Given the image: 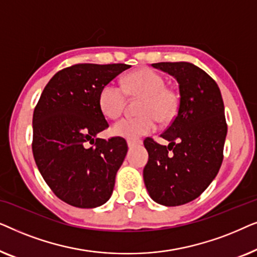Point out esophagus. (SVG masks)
<instances>
[{"label": "esophagus", "mask_w": 257, "mask_h": 257, "mask_svg": "<svg viewBox=\"0 0 257 257\" xmlns=\"http://www.w3.org/2000/svg\"><path fill=\"white\" fill-rule=\"evenodd\" d=\"M127 145H128V149H132V147L136 146V143L132 142V140H127Z\"/></svg>", "instance_id": "esophagus-1"}]
</instances>
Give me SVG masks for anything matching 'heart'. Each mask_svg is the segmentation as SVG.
I'll list each match as a JSON object with an SVG mask.
<instances>
[{
    "instance_id": "heart-1",
    "label": "heart",
    "mask_w": 257,
    "mask_h": 257,
    "mask_svg": "<svg viewBox=\"0 0 257 257\" xmlns=\"http://www.w3.org/2000/svg\"><path fill=\"white\" fill-rule=\"evenodd\" d=\"M142 98L139 115L126 117L115 122L112 132L128 139L149 135L157 128V121L168 122L178 113L180 98L177 91L166 86V78L151 68L136 70L126 77L122 86L114 82L104 84L98 103L104 115L117 119L127 105V97Z\"/></svg>"
}]
</instances>
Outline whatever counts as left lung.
I'll use <instances>...</instances> for the list:
<instances>
[{
	"instance_id": "8db88e82",
	"label": "left lung",
	"mask_w": 257,
	"mask_h": 257,
	"mask_svg": "<svg viewBox=\"0 0 257 257\" xmlns=\"http://www.w3.org/2000/svg\"><path fill=\"white\" fill-rule=\"evenodd\" d=\"M152 65L175 77L180 103L177 115L160 136L170 145L152 138L144 140L149 151L144 181L154 201L180 206L201 195L222 164L227 136L223 100L215 80L192 63Z\"/></svg>"
}]
</instances>
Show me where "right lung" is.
<instances>
[{
	"mask_svg": "<svg viewBox=\"0 0 257 257\" xmlns=\"http://www.w3.org/2000/svg\"><path fill=\"white\" fill-rule=\"evenodd\" d=\"M131 65L79 63L58 71L45 85L33 115V153L54 194L78 208L110 199L127 153L121 137L96 138L108 127L99 91Z\"/></svg>",
	"mask_w": 257,
	"mask_h": 257,
	"instance_id": "1",
	"label": "right lung"
}]
</instances>
